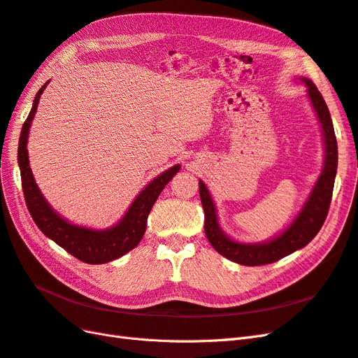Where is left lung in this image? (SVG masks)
Listing matches in <instances>:
<instances>
[{
    "instance_id": "8db88e82",
    "label": "left lung",
    "mask_w": 358,
    "mask_h": 358,
    "mask_svg": "<svg viewBox=\"0 0 358 358\" xmlns=\"http://www.w3.org/2000/svg\"><path fill=\"white\" fill-rule=\"evenodd\" d=\"M308 86V94L315 109L322 127L324 140H326V166L321 173L310 197L301 209L297 218L282 234L267 243L245 245L229 239L221 230L216 220L215 204L209 196V191L200 180V199L204 209V233L210 245L222 257L243 266H263L275 263L278 259L292 254L297 249L306 246L318 234L327 218L329 208L333 196L336 170H338V142L329 107L324 101L321 92L312 80L303 79Z\"/></svg>"
}]
</instances>
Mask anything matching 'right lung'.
Listing matches in <instances>:
<instances>
[{
    "label": "right lung",
    "mask_w": 358,
    "mask_h": 358,
    "mask_svg": "<svg viewBox=\"0 0 358 358\" xmlns=\"http://www.w3.org/2000/svg\"><path fill=\"white\" fill-rule=\"evenodd\" d=\"M45 83L38 90L34 104L22 125L20 131L19 148H17V162L20 169V180H22V191L27 208L32 216V220L37 224L38 229L48 237L66 249L69 254L76 257L83 263L88 264H103L109 263L112 259L122 257L128 251H131L134 246L138 245L146 231L148 216L154 203L157 201L162 188L171 180V178L179 171L180 166H175L166 170L162 175L154 179L149 185L138 194L131 208L128 209L122 221L116 224L113 229L104 231H95L83 227L71 225L50 209V206L43 199L38 191L34 178L29 169L27 140L29 133V125L32 117L36 115L38 100L41 92L46 88Z\"/></svg>",
    "instance_id": "obj_1"
}]
</instances>
